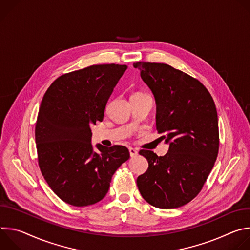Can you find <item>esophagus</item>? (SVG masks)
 <instances>
[{
    "mask_svg": "<svg viewBox=\"0 0 250 250\" xmlns=\"http://www.w3.org/2000/svg\"><path fill=\"white\" fill-rule=\"evenodd\" d=\"M129 154H130V157H135V156H137L138 151H137L136 149L130 147V148H129Z\"/></svg>",
    "mask_w": 250,
    "mask_h": 250,
    "instance_id": "34e87169",
    "label": "esophagus"
}]
</instances>
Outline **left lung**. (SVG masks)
Segmentation results:
<instances>
[{"instance_id":"8db88e82","label":"left lung","mask_w":250,"mask_h":250,"mask_svg":"<svg viewBox=\"0 0 250 250\" xmlns=\"http://www.w3.org/2000/svg\"><path fill=\"white\" fill-rule=\"evenodd\" d=\"M156 102V128L169 144L164 156L139 154L148 169L137 177L138 190L148 204L176 208L202 190L219 153V122L215 102L197 79L164 63H133Z\"/></svg>"}]
</instances>
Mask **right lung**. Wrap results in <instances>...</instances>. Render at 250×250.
<instances>
[{
	"label": "right lung",
	"mask_w": 250,
	"mask_h": 250,
	"mask_svg": "<svg viewBox=\"0 0 250 250\" xmlns=\"http://www.w3.org/2000/svg\"><path fill=\"white\" fill-rule=\"evenodd\" d=\"M126 65L100 64L66 73L47 89L35 125L39 165L51 190L65 203L86 207L108 193L112 177L129 158L125 146L91 144V125L102 122L105 104Z\"/></svg>",
	"instance_id": "add662e5"
}]
</instances>
